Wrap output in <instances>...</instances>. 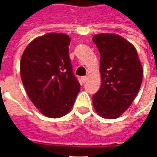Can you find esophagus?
Listing matches in <instances>:
<instances>
[{"label":"esophagus","mask_w":157,"mask_h":157,"mask_svg":"<svg viewBox=\"0 0 157 157\" xmlns=\"http://www.w3.org/2000/svg\"><path fill=\"white\" fill-rule=\"evenodd\" d=\"M81 80H82V82H83V83L86 82V80H87V77H86V76H84V77H82Z\"/></svg>","instance_id":"esophagus-1"}]
</instances>
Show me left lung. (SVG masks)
<instances>
[{"mask_svg": "<svg viewBox=\"0 0 157 157\" xmlns=\"http://www.w3.org/2000/svg\"><path fill=\"white\" fill-rule=\"evenodd\" d=\"M93 41L100 54L102 84L93 96L94 109L101 117L116 119L136 99L143 69L136 48L115 34L95 35Z\"/></svg>", "mask_w": 157, "mask_h": 157, "instance_id": "1", "label": "left lung"}]
</instances>
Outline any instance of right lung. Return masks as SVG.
<instances>
[{
    "label": "right lung",
    "instance_id": "add662e5",
    "mask_svg": "<svg viewBox=\"0 0 157 157\" xmlns=\"http://www.w3.org/2000/svg\"><path fill=\"white\" fill-rule=\"evenodd\" d=\"M71 38L63 33H49L26 47L20 63L21 78L29 98L47 117L68 113L80 85L69 57Z\"/></svg>",
    "mask_w": 157,
    "mask_h": 157
}]
</instances>
